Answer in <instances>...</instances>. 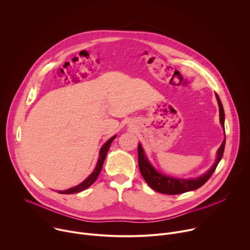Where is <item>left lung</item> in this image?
I'll return each mask as SVG.
<instances>
[{
    "instance_id": "1",
    "label": "left lung",
    "mask_w": 250,
    "mask_h": 250,
    "mask_svg": "<svg viewBox=\"0 0 250 250\" xmlns=\"http://www.w3.org/2000/svg\"><path fill=\"white\" fill-rule=\"evenodd\" d=\"M216 98H217V101L219 104V109H220V123L225 131L224 106L218 94H216ZM225 146H226V132H225L224 141L222 142L220 148L217 151V158L215 160V163L211 165V167L200 177L183 179V178H176V177L164 175L159 171H157L148 160L144 148H142V146L138 144L137 149H138L139 170L142 177L145 178L146 182L149 185V187L159 193L168 194V195H177V194L186 193L189 191H194L200 188L201 186H203L209 179V177L212 175V173L215 172L219 162L221 161L224 155Z\"/></svg>"
}]
</instances>
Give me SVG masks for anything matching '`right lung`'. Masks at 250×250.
I'll list each match as a JSON object with an SVG mask.
<instances>
[{
  "mask_svg": "<svg viewBox=\"0 0 250 250\" xmlns=\"http://www.w3.org/2000/svg\"><path fill=\"white\" fill-rule=\"evenodd\" d=\"M117 135H114L112 136L108 141L105 142V144L101 147L100 149V154H99V159H98V162L96 164V167L95 169L93 170V172L90 174V176H88L86 179L80 183L79 185L75 186V187H72V188H69L67 190H64V191H58L59 194H76V193H79V192H82L84 190H86L87 188H89L96 180L97 178L102 170V167H103V164H104V158L106 156V153H108L109 149H110V146L112 145L113 140L116 138Z\"/></svg>",
  "mask_w": 250,
  "mask_h": 250,
  "instance_id": "right-lung-1",
  "label": "right lung"
}]
</instances>
